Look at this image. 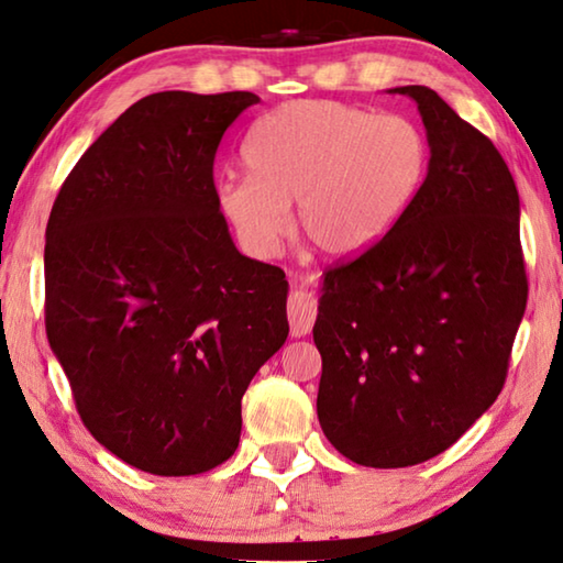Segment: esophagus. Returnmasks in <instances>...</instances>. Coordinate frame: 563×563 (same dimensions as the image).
Returning <instances> with one entry per match:
<instances>
[{"label": "esophagus", "mask_w": 563, "mask_h": 563, "mask_svg": "<svg viewBox=\"0 0 563 563\" xmlns=\"http://www.w3.org/2000/svg\"><path fill=\"white\" fill-rule=\"evenodd\" d=\"M287 314H289V324H291V336H307L317 321L314 294H309L303 289H294L289 297V303H287Z\"/></svg>", "instance_id": "obj_1"}]
</instances>
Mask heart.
<instances>
[{
    "mask_svg": "<svg viewBox=\"0 0 563 563\" xmlns=\"http://www.w3.org/2000/svg\"><path fill=\"white\" fill-rule=\"evenodd\" d=\"M244 174L214 187L221 214L254 256H274L297 224L329 256L366 252L411 207L429 164L421 129L327 99L276 107L244 142Z\"/></svg>",
    "mask_w": 563,
    "mask_h": 563,
    "instance_id": "b5f03b06",
    "label": "heart"
}]
</instances>
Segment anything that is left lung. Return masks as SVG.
<instances>
[{"label":"left lung","instance_id":"1","mask_svg":"<svg viewBox=\"0 0 563 563\" xmlns=\"http://www.w3.org/2000/svg\"><path fill=\"white\" fill-rule=\"evenodd\" d=\"M429 169L404 217L321 282L317 413L339 454L401 468L446 451L499 396L527 309L519 191L489 136L434 89Z\"/></svg>","mask_w":563,"mask_h":563}]
</instances>
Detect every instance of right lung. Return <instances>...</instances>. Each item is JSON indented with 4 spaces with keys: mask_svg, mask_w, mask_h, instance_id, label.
I'll list each match as a JSON object with an SVG mask.
<instances>
[{
    "mask_svg": "<svg viewBox=\"0 0 563 563\" xmlns=\"http://www.w3.org/2000/svg\"><path fill=\"white\" fill-rule=\"evenodd\" d=\"M252 91H159L81 154L54 201L47 339L101 446L156 476L234 454L242 396L287 342L289 282L249 260L214 195V154Z\"/></svg>",
    "mask_w": 563,
    "mask_h": 563,
    "instance_id": "1",
    "label": "right lung"
}]
</instances>
